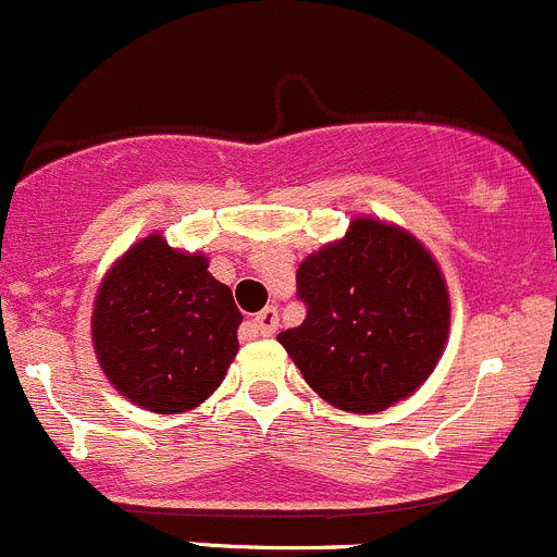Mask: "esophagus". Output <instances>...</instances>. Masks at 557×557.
Returning a JSON list of instances; mask_svg holds the SVG:
<instances>
[{
	"label": "esophagus",
	"mask_w": 557,
	"mask_h": 557,
	"mask_svg": "<svg viewBox=\"0 0 557 557\" xmlns=\"http://www.w3.org/2000/svg\"><path fill=\"white\" fill-rule=\"evenodd\" d=\"M276 327H278V311L273 306L262 308V311L249 322L251 335H260V338H271V335L276 333Z\"/></svg>",
	"instance_id": "esophagus-1"
}]
</instances>
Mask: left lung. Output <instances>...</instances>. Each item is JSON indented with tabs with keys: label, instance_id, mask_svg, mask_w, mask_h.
Segmentation results:
<instances>
[{
	"label": "left lung",
	"instance_id": "obj_1",
	"mask_svg": "<svg viewBox=\"0 0 557 557\" xmlns=\"http://www.w3.org/2000/svg\"><path fill=\"white\" fill-rule=\"evenodd\" d=\"M308 306L278 344L308 387L341 411L373 414L414 395L449 338V289L436 257L409 230L355 216L297 268Z\"/></svg>",
	"mask_w": 557,
	"mask_h": 557
}]
</instances>
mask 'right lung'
Returning a JSON list of instances; mask_svg holds the SVG:
<instances>
[{
    "label": "right lung",
    "mask_w": 557,
    "mask_h": 557,
    "mask_svg": "<svg viewBox=\"0 0 557 557\" xmlns=\"http://www.w3.org/2000/svg\"><path fill=\"white\" fill-rule=\"evenodd\" d=\"M244 322L227 284L202 251H181L151 233L102 276L91 344L108 382L153 414L191 411L216 393L238 355Z\"/></svg>",
    "instance_id": "1"
}]
</instances>
